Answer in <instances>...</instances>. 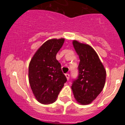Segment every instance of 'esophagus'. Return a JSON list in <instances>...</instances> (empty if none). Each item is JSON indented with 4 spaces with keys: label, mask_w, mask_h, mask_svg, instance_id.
<instances>
[{
    "label": "esophagus",
    "mask_w": 125,
    "mask_h": 125,
    "mask_svg": "<svg viewBox=\"0 0 125 125\" xmlns=\"http://www.w3.org/2000/svg\"><path fill=\"white\" fill-rule=\"evenodd\" d=\"M65 76H66V78H67V79H68V80H69V76H70V75H69V74L66 73V74H65Z\"/></svg>",
    "instance_id": "34e87169"
}]
</instances>
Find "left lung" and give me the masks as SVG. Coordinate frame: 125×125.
Returning a JSON list of instances; mask_svg holds the SVG:
<instances>
[{
	"instance_id": "left-lung-1",
	"label": "left lung",
	"mask_w": 125,
	"mask_h": 125,
	"mask_svg": "<svg viewBox=\"0 0 125 125\" xmlns=\"http://www.w3.org/2000/svg\"><path fill=\"white\" fill-rule=\"evenodd\" d=\"M73 44L80 62L78 76L73 81L71 88L76 101L82 104H88L102 91L105 84L106 71L91 46L76 41H74Z\"/></svg>"
}]
</instances>
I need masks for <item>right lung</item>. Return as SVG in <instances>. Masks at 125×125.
Wrapping results in <instances>:
<instances>
[{
  "label": "right lung",
  "instance_id": "add662e5",
  "mask_svg": "<svg viewBox=\"0 0 125 125\" xmlns=\"http://www.w3.org/2000/svg\"><path fill=\"white\" fill-rule=\"evenodd\" d=\"M64 39H51L41 46L33 56L29 66V80L33 93L39 102L52 103L67 78L62 73L56 54Z\"/></svg>",
  "mask_w": 125,
  "mask_h": 125
}]
</instances>
